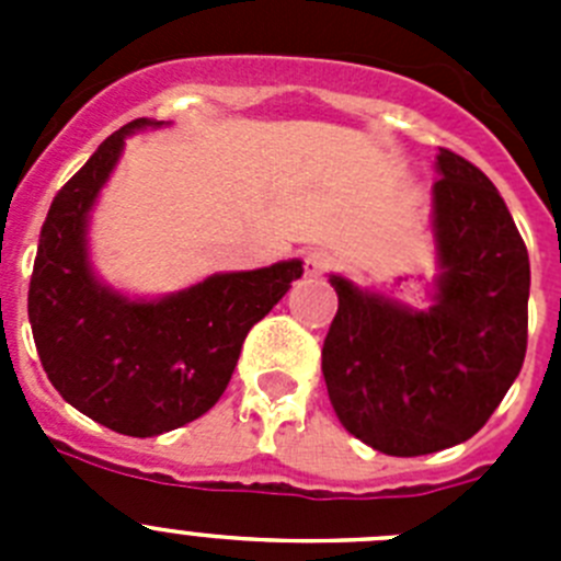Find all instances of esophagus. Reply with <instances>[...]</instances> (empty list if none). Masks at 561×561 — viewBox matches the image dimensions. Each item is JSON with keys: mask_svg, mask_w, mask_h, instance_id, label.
Instances as JSON below:
<instances>
[{"mask_svg": "<svg viewBox=\"0 0 561 561\" xmlns=\"http://www.w3.org/2000/svg\"><path fill=\"white\" fill-rule=\"evenodd\" d=\"M331 266V255L325 250H309L306 252V272L309 275H320Z\"/></svg>", "mask_w": 561, "mask_h": 561, "instance_id": "esophagus-1", "label": "esophagus"}]
</instances>
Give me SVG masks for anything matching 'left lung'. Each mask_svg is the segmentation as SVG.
<instances>
[{
	"instance_id": "left-lung-1",
	"label": "left lung",
	"mask_w": 561,
	"mask_h": 561,
	"mask_svg": "<svg viewBox=\"0 0 561 561\" xmlns=\"http://www.w3.org/2000/svg\"><path fill=\"white\" fill-rule=\"evenodd\" d=\"M435 171L430 306L329 275L340 297L323 345L329 399L342 427L396 458L472 438L517 379L528 342L531 264L503 196L447 148Z\"/></svg>"
}]
</instances>
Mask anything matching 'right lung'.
<instances>
[{
	"mask_svg": "<svg viewBox=\"0 0 561 561\" xmlns=\"http://www.w3.org/2000/svg\"><path fill=\"white\" fill-rule=\"evenodd\" d=\"M165 121L128 123L58 191L38 238L27 314L53 388L103 427L131 438L171 433L221 399L247 334L304 275L289 257L264 270L216 272L187 289L134 297L89 257V221L126 137Z\"/></svg>",
	"mask_w": 561,
	"mask_h": 561,
	"instance_id": "add662e5",
	"label": "right lung"
}]
</instances>
